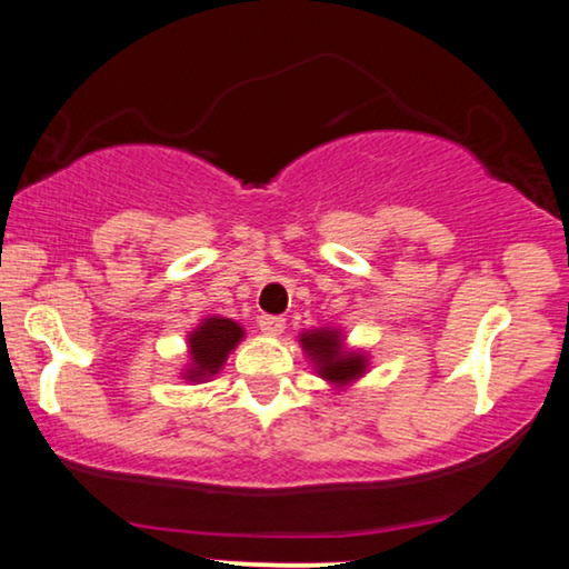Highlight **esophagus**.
<instances>
[{"instance_id": "obj_1", "label": "esophagus", "mask_w": 569, "mask_h": 569, "mask_svg": "<svg viewBox=\"0 0 569 569\" xmlns=\"http://www.w3.org/2000/svg\"><path fill=\"white\" fill-rule=\"evenodd\" d=\"M260 330L268 335V338H278V335H283L286 330V319L283 317H273V315H262L258 319Z\"/></svg>"}]
</instances>
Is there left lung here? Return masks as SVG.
Wrapping results in <instances>:
<instances>
[{"instance_id": "left-lung-1", "label": "left lung", "mask_w": 569, "mask_h": 569, "mask_svg": "<svg viewBox=\"0 0 569 569\" xmlns=\"http://www.w3.org/2000/svg\"><path fill=\"white\" fill-rule=\"evenodd\" d=\"M299 342L309 361L315 363L317 373L325 381H330L335 389L348 387V383H353L366 373L368 358L361 350H348L346 342H342V332L332 330V327L301 332Z\"/></svg>"}]
</instances>
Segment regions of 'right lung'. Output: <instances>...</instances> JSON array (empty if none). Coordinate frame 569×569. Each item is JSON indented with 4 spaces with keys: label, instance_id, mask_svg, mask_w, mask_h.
Instances as JSON below:
<instances>
[{
    "label": "right lung",
    "instance_id": "obj_1",
    "mask_svg": "<svg viewBox=\"0 0 569 569\" xmlns=\"http://www.w3.org/2000/svg\"><path fill=\"white\" fill-rule=\"evenodd\" d=\"M244 338V330L234 319L208 317L188 335L190 366L182 373L188 381H206L221 371L231 350Z\"/></svg>",
    "mask_w": 569,
    "mask_h": 569
}]
</instances>
